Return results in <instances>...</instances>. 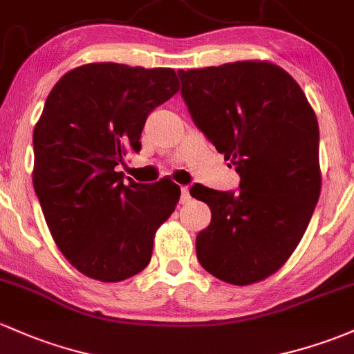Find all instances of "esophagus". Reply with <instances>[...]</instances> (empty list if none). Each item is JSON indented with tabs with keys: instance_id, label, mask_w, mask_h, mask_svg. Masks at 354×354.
Listing matches in <instances>:
<instances>
[{
	"instance_id": "34e87169",
	"label": "esophagus",
	"mask_w": 354,
	"mask_h": 354,
	"mask_svg": "<svg viewBox=\"0 0 354 354\" xmlns=\"http://www.w3.org/2000/svg\"><path fill=\"white\" fill-rule=\"evenodd\" d=\"M191 201V194H189V187L180 189V204H185Z\"/></svg>"
}]
</instances>
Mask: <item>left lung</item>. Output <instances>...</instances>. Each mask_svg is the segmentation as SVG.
<instances>
[{"mask_svg":"<svg viewBox=\"0 0 354 354\" xmlns=\"http://www.w3.org/2000/svg\"><path fill=\"white\" fill-rule=\"evenodd\" d=\"M192 121L238 172L239 191L194 184L211 209L197 260L216 279L250 285L287 261L319 194V124L300 86L270 62L178 71Z\"/></svg>","mask_w":354,"mask_h":354,"instance_id":"left-lung-1","label":"left lung"}]
</instances>
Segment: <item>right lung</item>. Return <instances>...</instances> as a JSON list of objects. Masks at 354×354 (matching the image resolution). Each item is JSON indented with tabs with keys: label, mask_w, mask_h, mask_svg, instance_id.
Wrapping results in <instances>:
<instances>
[{
	"label": "right lung",
	"mask_w": 354,
	"mask_h": 354,
	"mask_svg": "<svg viewBox=\"0 0 354 354\" xmlns=\"http://www.w3.org/2000/svg\"><path fill=\"white\" fill-rule=\"evenodd\" d=\"M177 91L172 69L101 62L67 72L45 101L33 130V187L57 246L86 277L121 282L150 263L180 187L123 182L118 165L142 150L148 115Z\"/></svg>",
	"instance_id": "1"
}]
</instances>
